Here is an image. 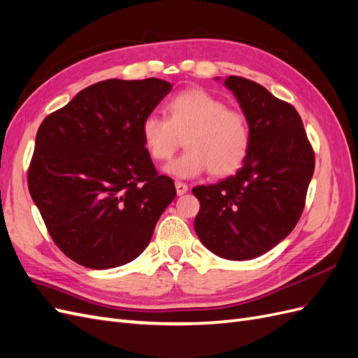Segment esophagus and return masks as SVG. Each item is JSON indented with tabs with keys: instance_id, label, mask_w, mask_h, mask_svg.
Wrapping results in <instances>:
<instances>
[{
	"instance_id": "esophagus-1",
	"label": "esophagus",
	"mask_w": 358,
	"mask_h": 358,
	"mask_svg": "<svg viewBox=\"0 0 358 358\" xmlns=\"http://www.w3.org/2000/svg\"><path fill=\"white\" fill-rule=\"evenodd\" d=\"M175 187H176L178 196H183V194L188 191V185H187V183H183V182H176Z\"/></svg>"
}]
</instances>
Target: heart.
Masks as SVG:
<instances>
[{"label":"heart","instance_id":"obj_1","mask_svg":"<svg viewBox=\"0 0 358 358\" xmlns=\"http://www.w3.org/2000/svg\"><path fill=\"white\" fill-rule=\"evenodd\" d=\"M167 117L148 115L140 127L150 158L166 161L180 146L187 150L164 167L170 176L196 178L206 170L229 176L239 169L251 149L252 131L243 112L229 109L209 91L189 88L166 106Z\"/></svg>","mask_w":358,"mask_h":358}]
</instances>
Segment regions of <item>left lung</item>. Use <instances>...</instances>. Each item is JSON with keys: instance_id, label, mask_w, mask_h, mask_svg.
Segmentation results:
<instances>
[{"instance_id": "8db88e82", "label": "left lung", "mask_w": 358, "mask_h": 358, "mask_svg": "<svg viewBox=\"0 0 358 358\" xmlns=\"http://www.w3.org/2000/svg\"><path fill=\"white\" fill-rule=\"evenodd\" d=\"M224 85L251 125V149L236 175L192 189L200 201L194 229L209 251L242 262L270 251L294 229L315 157L291 104L239 76H229Z\"/></svg>"}]
</instances>
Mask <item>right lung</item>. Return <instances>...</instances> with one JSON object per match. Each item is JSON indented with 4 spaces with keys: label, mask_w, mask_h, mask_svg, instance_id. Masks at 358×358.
Masks as SVG:
<instances>
[{
    "label": "right lung",
    "mask_w": 358,
    "mask_h": 358,
    "mask_svg": "<svg viewBox=\"0 0 358 358\" xmlns=\"http://www.w3.org/2000/svg\"><path fill=\"white\" fill-rule=\"evenodd\" d=\"M171 83L109 79L41 122L28 188L53 242L73 262L104 270L133 262L176 197L143 145V119Z\"/></svg>",
    "instance_id": "1"
}]
</instances>
